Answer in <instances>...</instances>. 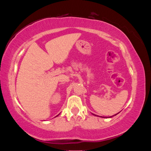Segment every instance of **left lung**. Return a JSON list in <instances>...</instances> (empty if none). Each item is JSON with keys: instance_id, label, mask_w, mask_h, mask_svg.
Instances as JSON below:
<instances>
[{"instance_id": "left-lung-1", "label": "left lung", "mask_w": 151, "mask_h": 151, "mask_svg": "<svg viewBox=\"0 0 151 151\" xmlns=\"http://www.w3.org/2000/svg\"><path fill=\"white\" fill-rule=\"evenodd\" d=\"M115 115H116V114H115ZM95 116H96V115H95ZM102 117H103V116H102ZM111 117H112V116H111ZM103 118H104V117H103Z\"/></svg>"}]
</instances>
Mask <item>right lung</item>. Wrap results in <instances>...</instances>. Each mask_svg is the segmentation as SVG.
I'll return each mask as SVG.
<instances>
[{"mask_svg": "<svg viewBox=\"0 0 151 151\" xmlns=\"http://www.w3.org/2000/svg\"><path fill=\"white\" fill-rule=\"evenodd\" d=\"M57 116H58V115H57Z\"/></svg>", "mask_w": 151, "mask_h": 151, "instance_id": "add662e5", "label": "right lung"}]
</instances>
